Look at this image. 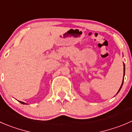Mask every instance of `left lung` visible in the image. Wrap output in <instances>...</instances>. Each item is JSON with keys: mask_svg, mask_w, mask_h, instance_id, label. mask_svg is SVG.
<instances>
[{"mask_svg": "<svg viewBox=\"0 0 132 132\" xmlns=\"http://www.w3.org/2000/svg\"><path fill=\"white\" fill-rule=\"evenodd\" d=\"M125 64H124V75H125ZM123 81H124V78H123V80H122V84H121V86L120 87V88H119V91H118V92H117V93H119V91L121 90V88H122V84H123Z\"/></svg>", "mask_w": 132, "mask_h": 132, "instance_id": "1", "label": "left lung"}]
</instances>
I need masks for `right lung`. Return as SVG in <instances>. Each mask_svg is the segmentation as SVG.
Masks as SVG:
<instances>
[{
	"label": "right lung",
	"instance_id": "right-lung-1",
	"mask_svg": "<svg viewBox=\"0 0 132 132\" xmlns=\"http://www.w3.org/2000/svg\"><path fill=\"white\" fill-rule=\"evenodd\" d=\"M19 102H20V103H22V104H26L25 103H23V102H21V101H19Z\"/></svg>",
	"mask_w": 132,
	"mask_h": 132
}]
</instances>
